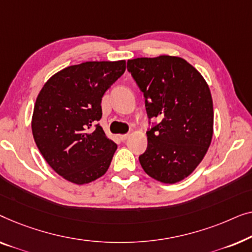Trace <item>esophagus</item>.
<instances>
[{
	"label": "esophagus",
	"mask_w": 252,
	"mask_h": 252,
	"mask_svg": "<svg viewBox=\"0 0 252 252\" xmlns=\"http://www.w3.org/2000/svg\"><path fill=\"white\" fill-rule=\"evenodd\" d=\"M127 138H129V134L126 133V134H120V139H121L122 141H126Z\"/></svg>",
	"instance_id": "esophagus-1"
}]
</instances>
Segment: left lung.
Instances as JSON below:
<instances>
[{
    "label": "left lung",
    "mask_w": 252,
    "mask_h": 252,
    "mask_svg": "<svg viewBox=\"0 0 252 252\" xmlns=\"http://www.w3.org/2000/svg\"><path fill=\"white\" fill-rule=\"evenodd\" d=\"M127 70L144 94L148 119L160 123L147 131L144 171L164 184L189 177L203 160L214 132V106L207 82L180 57L127 60Z\"/></svg>",
    "instance_id": "left-lung-1"
}]
</instances>
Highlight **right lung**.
<instances>
[{
    "mask_svg": "<svg viewBox=\"0 0 252 252\" xmlns=\"http://www.w3.org/2000/svg\"><path fill=\"white\" fill-rule=\"evenodd\" d=\"M126 60L87 62L56 73L34 106L32 132L42 157L76 185L105 175L118 145L98 125L101 98L125 73Z\"/></svg>",
    "mask_w": 252,
    "mask_h": 252,
    "instance_id": "obj_1",
    "label": "right lung"
}]
</instances>
